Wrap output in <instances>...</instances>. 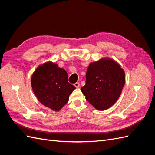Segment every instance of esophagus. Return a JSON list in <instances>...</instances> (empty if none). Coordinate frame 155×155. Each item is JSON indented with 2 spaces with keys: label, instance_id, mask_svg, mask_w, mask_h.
<instances>
[{
  "label": "esophagus",
  "instance_id": "obj_1",
  "mask_svg": "<svg viewBox=\"0 0 155 155\" xmlns=\"http://www.w3.org/2000/svg\"><path fill=\"white\" fill-rule=\"evenodd\" d=\"M74 85L76 87V88H78L79 87V83H78V82H76V83H75L74 84Z\"/></svg>",
  "mask_w": 155,
  "mask_h": 155
}]
</instances>
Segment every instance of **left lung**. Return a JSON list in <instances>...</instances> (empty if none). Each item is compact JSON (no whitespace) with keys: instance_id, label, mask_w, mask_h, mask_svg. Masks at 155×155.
Masks as SVG:
<instances>
[{"instance_id":"obj_1","label":"left lung","mask_w":155,"mask_h":155,"mask_svg":"<svg viewBox=\"0 0 155 155\" xmlns=\"http://www.w3.org/2000/svg\"><path fill=\"white\" fill-rule=\"evenodd\" d=\"M125 81V72L120 65L110 58H102L89 64L81 92L95 109L104 110L118 100Z\"/></svg>"}]
</instances>
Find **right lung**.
Instances as JSON below:
<instances>
[{
    "mask_svg": "<svg viewBox=\"0 0 155 155\" xmlns=\"http://www.w3.org/2000/svg\"><path fill=\"white\" fill-rule=\"evenodd\" d=\"M31 84L41 104L59 111L67 104L76 87L68 82L66 70L51 61L40 65L33 73Z\"/></svg>",
    "mask_w": 155,
    "mask_h": 155,
    "instance_id": "add662e5",
    "label": "right lung"
}]
</instances>
